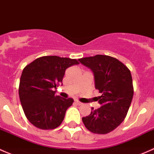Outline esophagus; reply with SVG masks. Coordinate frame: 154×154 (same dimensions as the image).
Masks as SVG:
<instances>
[{
  "mask_svg": "<svg viewBox=\"0 0 154 154\" xmlns=\"http://www.w3.org/2000/svg\"><path fill=\"white\" fill-rule=\"evenodd\" d=\"M75 103H77V105H79V106H80V105H83V103H82L81 102H80L79 100H75Z\"/></svg>",
  "mask_w": 154,
  "mask_h": 154,
  "instance_id": "1",
  "label": "esophagus"
}]
</instances>
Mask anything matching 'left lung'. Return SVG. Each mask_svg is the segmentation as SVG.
Instances as JSON below:
<instances>
[{"label":"left lung","instance_id":"left-lung-1","mask_svg":"<svg viewBox=\"0 0 154 154\" xmlns=\"http://www.w3.org/2000/svg\"><path fill=\"white\" fill-rule=\"evenodd\" d=\"M92 71L94 86L101 96L97 98L100 107L82 119L85 127L97 134H106L125 120L133 96L130 70L122 62L106 55L78 60Z\"/></svg>","mask_w":154,"mask_h":154}]
</instances>
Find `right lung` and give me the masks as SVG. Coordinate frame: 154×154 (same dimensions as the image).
Listing matches in <instances>:
<instances>
[{
    "label": "right lung",
    "mask_w": 154,
    "mask_h": 154,
    "mask_svg": "<svg viewBox=\"0 0 154 154\" xmlns=\"http://www.w3.org/2000/svg\"><path fill=\"white\" fill-rule=\"evenodd\" d=\"M77 64L76 60L46 56L24 68L18 93L24 114L32 125L42 130H53L61 125L74 100L55 95L54 89L63 85L66 70Z\"/></svg>",
    "instance_id": "1"
}]
</instances>
